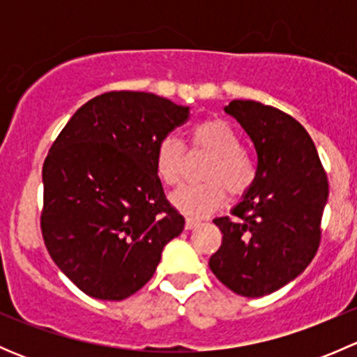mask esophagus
I'll return each instance as SVG.
<instances>
[{
  "mask_svg": "<svg viewBox=\"0 0 357 357\" xmlns=\"http://www.w3.org/2000/svg\"><path fill=\"white\" fill-rule=\"evenodd\" d=\"M199 225H200L199 219L186 218V221H185V228H186V229H193V228H197V226H199Z\"/></svg>",
  "mask_w": 357,
  "mask_h": 357,
  "instance_id": "1",
  "label": "esophagus"
}]
</instances>
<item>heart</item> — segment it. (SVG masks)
<instances>
[{"label":"heart","mask_w":357,"mask_h":357,"mask_svg":"<svg viewBox=\"0 0 357 357\" xmlns=\"http://www.w3.org/2000/svg\"><path fill=\"white\" fill-rule=\"evenodd\" d=\"M193 152H205L211 160L202 171L200 185L183 186L172 193L171 200L179 211L192 215H205L221 207L226 192L231 197L245 195L257 178L255 158L245 146L240 145L235 129L218 117L205 119L190 132ZM186 167V150L174 136H165L155 150V171L169 186L183 181Z\"/></svg>","instance_id":"obj_1"}]
</instances>
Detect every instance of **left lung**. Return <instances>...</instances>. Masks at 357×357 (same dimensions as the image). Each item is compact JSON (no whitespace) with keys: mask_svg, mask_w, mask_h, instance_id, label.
Masks as SVG:
<instances>
[{"mask_svg":"<svg viewBox=\"0 0 357 357\" xmlns=\"http://www.w3.org/2000/svg\"><path fill=\"white\" fill-rule=\"evenodd\" d=\"M225 110L254 143L257 178L233 208L236 221L214 219L222 242L208 266L235 294L262 297L297 278L318 252L328 178L291 115L252 100H233Z\"/></svg>","mask_w":357,"mask_h":357,"instance_id":"obj_1","label":"left lung"}]
</instances>
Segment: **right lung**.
Returning <instances> with one entry per match:
<instances>
[{"label":"right lung","instance_id":"obj_1","mask_svg":"<svg viewBox=\"0 0 357 357\" xmlns=\"http://www.w3.org/2000/svg\"><path fill=\"white\" fill-rule=\"evenodd\" d=\"M188 117V107L152 93L109 91L53 142L43 165V240L89 297L122 301L145 287L185 228L165 199L155 150Z\"/></svg>","mask_w":357,"mask_h":357}]
</instances>
